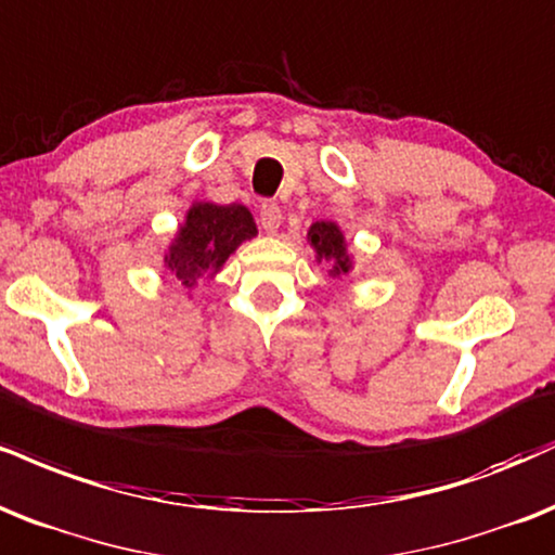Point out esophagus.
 <instances>
[{
    "instance_id": "1",
    "label": "esophagus",
    "mask_w": 555,
    "mask_h": 555,
    "mask_svg": "<svg viewBox=\"0 0 555 555\" xmlns=\"http://www.w3.org/2000/svg\"><path fill=\"white\" fill-rule=\"evenodd\" d=\"M260 227H263L269 235H273V232L282 227V209H279L276 204L266 202L263 206H260Z\"/></svg>"
}]
</instances>
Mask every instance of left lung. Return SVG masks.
I'll list each match as a JSON object with an SVG mask.
<instances>
[{
    "label": "left lung",
    "instance_id": "left-lung-1",
    "mask_svg": "<svg viewBox=\"0 0 555 555\" xmlns=\"http://www.w3.org/2000/svg\"><path fill=\"white\" fill-rule=\"evenodd\" d=\"M307 243L315 250V263H328L331 276H344L353 269V258L346 245L341 227L336 222H312L307 230Z\"/></svg>",
    "mask_w": 555,
    "mask_h": 555
}]
</instances>
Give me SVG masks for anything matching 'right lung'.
<instances>
[{"label": "right lung", "instance_id": "1", "mask_svg": "<svg viewBox=\"0 0 555 555\" xmlns=\"http://www.w3.org/2000/svg\"><path fill=\"white\" fill-rule=\"evenodd\" d=\"M256 235L248 206L193 202L165 253V269L193 289L202 276H217L227 258Z\"/></svg>", "mask_w": 555, "mask_h": 555}]
</instances>
